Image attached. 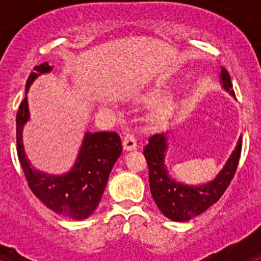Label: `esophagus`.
<instances>
[{
  "label": "esophagus",
  "instance_id": "1",
  "mask_svg": "<svg viewBox=\"0 0 261 261\" xmlns=\"http://www.w3.org/2000/svg\"><path fill=\"white\" fill-rule=\"evenodd\" d=\"M123 146L125 150H133L137 147V140L133 133H126L123 138Z\"/></svg>",
  "mask_w": 261,
  "mask_h": 261
}]
</instances>
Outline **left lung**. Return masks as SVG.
Segmentation results:
<instances>
[{"label": "left lung", "mask_w": 261, "mask_h": 261, "mask_svg": "<svg viewBox=\"0 0 261 261\" xmlns=\"http://www.w3.org/2000/svg\"><path fill=\"white\" fill-rule=\"evenodd\" d=\"M222 84L226 90L234 94L229 73L222 69ZM166 151V137L163 133L154 135L149 138L145 146L144 155L149 167V183L151 196L159 211L172 221H188L199 216L212 205L216 204L231 183L242 151V140H239L237 149L232 151L226 166L213 181L201 187H190L175 183L167 176L163 158Z\"/></svg>", "instance_id": "left-lung-1"}]
</instances>
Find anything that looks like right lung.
Instances as JSON below:
<instances>
[{"label":"right lung","instance_id":"1","mask_svg":"<svg viewBox=\"0 0 261 261\" xmlns=\"http://www.w3.org/2000/svg\"><path fill=\"white\" fill-rule=\"evenodd\" d=\"M26 82V93L38 74L47 73V62L35 66ZM29 120L27 98L20 102L17 112V153L23 174L31 192L43 204L73 220H84L94 213L102 199L110 172L120 156L123 147L116 132L86 133L78 161L69 174L49 176L30 166L22 144V128Z\"/></svg>","mask_w":261,"mask_h":261}]
</instances>
